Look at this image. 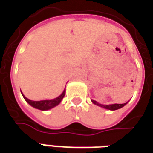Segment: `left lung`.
<instances>
[{
  "mask_svg": "<svg viewBox=\"0 0 153 153\" xmlns=\"http://www.w3.org/2000/svg\"><path fill=\"white\" fill-rule=\"evenodd\" d=\"M91 101H92V102H93V103H94L95 105L100 106V107H102V108H103L108 109V110H112V111H114V110H117V109H119V108H121L122 107H124V106L126 105L127 102H126V103H121V104L115 103V104H109V105H102V104H100V103H99L98 102H96L95 100H91Z\"/></svg>",
  "mask_w": 153,
  "mask_h": 153,
  "instance_id": "1",
  "label": "left lung"
}]
</instances>
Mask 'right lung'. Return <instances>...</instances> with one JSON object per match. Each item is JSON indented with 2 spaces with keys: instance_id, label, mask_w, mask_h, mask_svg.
<instances>
[{
  "instance_id": "obj_1",
  "label": "right lung",
  "mask_w": 153,
  "mask_h": 153,
  "mask_svg": "<svg viewBox=\"0 0 153 153\" xmlns=\"http://www.w3.org/2000/svg\"><path fill=\"white\" fill-rule=\"evenodd\" d=\"M65 95V90H63V92L59 96L57 97L55 99L51 100H41V101H32V100H28L27 98L24 96L23 94L24 100H26V102L27 103H29L30 105L35 108L36 109H39V110H41V111H45V110H49V109L52 108H54L55 106H57L58 104H59L60 102L62 101L63 98Z\"/></svg>"
}]
</instances>
